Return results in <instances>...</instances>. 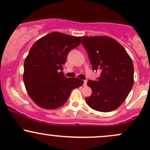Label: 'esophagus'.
I'll return each instance as SVG.
<instances>
[{
    "label": "esophagus",
    "mask_w": 150,
    "mask_h": 150,
    "mask_svg": "<svg viewBox=\"0 0 150 150\" xmlns=\"http://www.w3.org/2000/svg\"><path fill=\"white\" fill-rule=\"evenodd\" d=\"M83 86H86V85H87V80H84L83 81Z\"/></svg>",
    "instance_id": "34e87169"
}]
</instances>
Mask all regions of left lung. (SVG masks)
Returning a JSON list of instances; mask_svg holds the SVG:
<instances>
[{
    "label": "left lung",
    "instance_id": "left-lung-1",
    "mask_svg": "<svg viewBox=\"0 0 150 150\" xmlns=\"http://www.w3.org/2000/svg\"><path fill=\"white\" fill-rule=\"evenodd\" d=\"M82 45L93 71H101L96 81L87 82L92 94L86 97V102L96 111H114L124 102L132 88V61L125 48L110 37L83 36Z\"/></svg>",
    "mask_w": 150,
    "mask_h": 150
}]
</instances>
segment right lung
I'll use <instances>...</instances> for the list:
<instances>
[{
    "label": "right lung",
    "instance_id": "right-lung-1",
    "mask_svg": "<svg viewBox=\"0 0 150 150\" xmlns=\"http://www.w3.org/2000/svg\"><path fill=\"white\" fill-rule=\"evenodd\" d=\"M81 37L59 32L49 33L35 42L24 62L23 81L38 107L54 109L68 100L72 90L83 81L67 78L62 72L69 51L79 46Z\"/></svg>",
    "mask_w": 150,
    "mask_h": 150
}]
</instances>
